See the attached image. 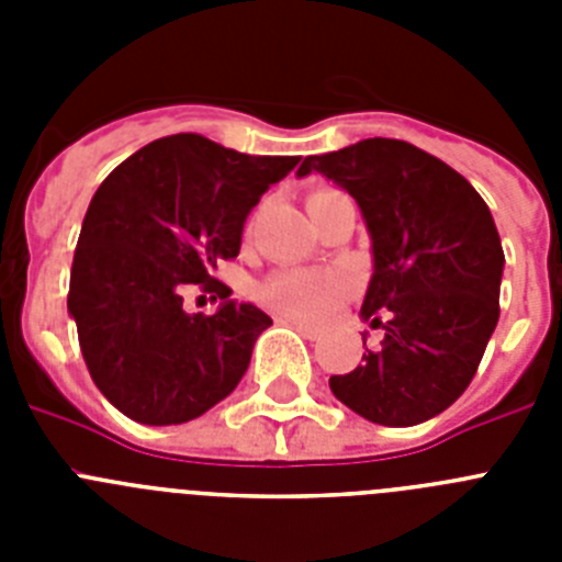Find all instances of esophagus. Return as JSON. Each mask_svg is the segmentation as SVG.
Listing matches in <instances>:
<instances>
[{"instance_id": "obj_1", "label": "esophagus", "mask_w": 562, "mask_h": 562, "mask_svg": "<svg viewBox=\"0 0 562 562\" xmlns=\"http://www.w3.org/2000/svg\"><path fill=\"white\" fill-rule=\"evenodd\" d=\"M278 321H284V324L295 326V329L301 331L306 340H317V337H321V329H317V326H312V324H304V321H295V317H284V315L278 317Z\"/></svg>"}]
</instances>
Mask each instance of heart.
I'll return each mask as SVG.
<instances>
[{
	"label": "heart",
	"mask_w": 562,
	"mask_h": 562,
	"mask_svg": "<svg viewBox=\"0 0 562 562\" xmlns=\"http://www.w3.org/2000/svg\"><path fill=\"white\" fill-rule=\"evenodd\" d=\"M324 193L329 191H315L310 202L321 200ZM355 290L357 276L346 267H284L256 286V301L278 315L321 324L342 301H349Z\"/></svg>",
	"instance_id": "b5f03b06"
}]
</instances>
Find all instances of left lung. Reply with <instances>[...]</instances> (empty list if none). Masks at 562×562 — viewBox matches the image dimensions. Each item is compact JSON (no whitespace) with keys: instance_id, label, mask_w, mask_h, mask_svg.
I'll list each match as a JSON object with an SVG mask.
<instances>
[{"instance_id":"obj_1","label":"left lung","mask_w":562,"mask_h":562,"mask_svg":"<svg viewBox=\"0 0 562 562\" xmlns=\"http://www.w3.org/2000/svg\"><path fill=\"white\" fill-rule=\"evenodd\" d=\"M310 171L346 188L366 216L374 276L360 315L385 331L366 362L329 376L331 394L389 428L434 419L464 394L498 324L493 213L459 171L405 140L315 154L297 173Z\"/></svg>"}]
</instances>
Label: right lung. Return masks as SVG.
Returning <instances> with one entry per match:
<instances>
[{"label":"right lung","mask_w":562,"mask_h":562,"mask_svg":"<svg viewBox=\"0 0 562 562\" xmlns=\"http://www.w3.org/2000/svg\"><path fill=\"white\" fill-rule=\"evenodd\" d=\"M301 157H252L171 134L109 173L83 216L67 310L89 376L140 425H182L225 400L272 324L252 304L213 315L182 310L188 290L227 297L213 278L241 247L261 193Z\"/></svg>","instance_id":"obj_1"}]
</instances>
